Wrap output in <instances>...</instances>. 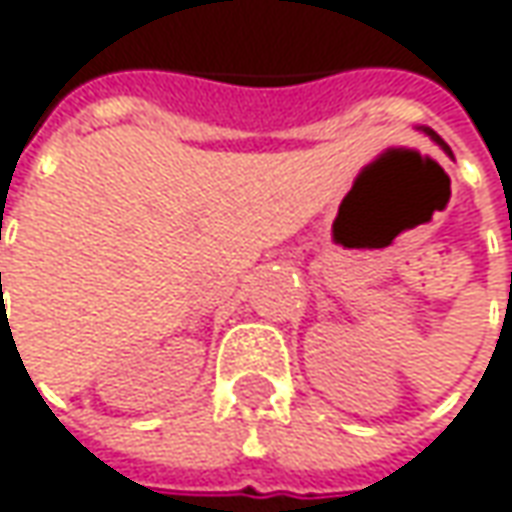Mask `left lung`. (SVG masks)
<instances>
[{"label":"left lung","instance_id":"1","mask_svg":"<svg viewBox=\"0 0 512 512\" xmlns=\"http://www.w3.org/2000/svg\"><path fill=\"white\" fill-rule=\"evenodd\" d=\"M420 130H423V133H426V136L432 138V141H435V144H440V147H443V150H446V153H449V156H452V150H449V147H446V144H443V138L437 136L435 130H432V127H420Z\"/></svg>","mask_w":512,"mask_h":512}]
</instances>
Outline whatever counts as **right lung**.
<instances>
[{"label": "right lung", "instance_id": "obj_1", "mask_svg": "<svg viewBox=\"0 0 512 512\" xmlns=\"http://www.w3.org/2000/svg\"><path fill=\"white\" fill-rule=\"evenodd\" d=\"M0 278H2V275H0Z\"/></svg>", "mask_w": 512, "mask_h": 512}]
</instances>
